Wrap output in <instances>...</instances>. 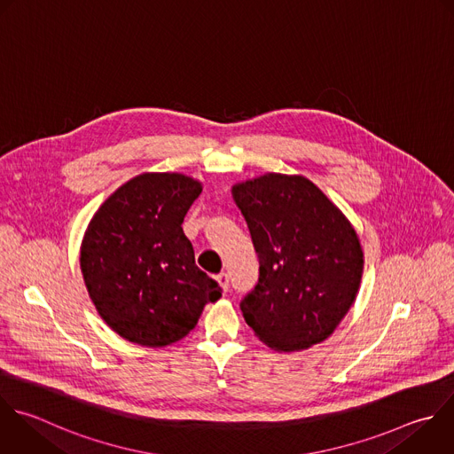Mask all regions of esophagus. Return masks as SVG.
I'll list each match as a JSON object with an SVG mask.
<instances>
[{
    "instance_id": "1",
    "label": "esophagus",
    "mask_w": 454,
    "mask_h": 454,
    "mask_svg": "<svg viewBox=\"0 0 454 454\" xmlns=\"http://www.w3.org/2000/svg\"><path fill=\"white\" fill-rule=\"evenodd\" d=\"M216 282L223 287V291L229 289V275H227V273H218V275H216Z\"/></svg>"
}]
</instances>
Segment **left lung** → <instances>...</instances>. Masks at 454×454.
<instances>
[{"label":"left lung","mask_w":454,"mask_h":454,"mask_svg":"<svg viewBox=\"0 0 454 454\" xmlns=\"http://www.w3.org/2000/svg\"><path fill=\"white\" fill-rule=\"evenodd\" d=\"M259 257L241 301L254 333L280 353L309 349L351 309L364 254L342 211L307 177L264 174L232 186Z\"/></svg>","instance_id":"8db88e82"}]
</instances>
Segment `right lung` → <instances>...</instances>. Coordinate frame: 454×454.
Listing matches in <instances>:
<instances>
[{"mask_svg":"<svg viewBox=\"0 0 454 454\" xmlns=\"http://www.w3.org/2000/svg\"><path fill=\"white\" fill-rule=\"evenodd\" d=\"M202 183L145 172L115 190L92 216L80 266L105 323L129 342L163 348L195 328L222 287L197 264L183 222Z\"/></svg>","mask_w":454,"mask_h":454,"instance_id":"1","label":"right lung"}]
</instances>
